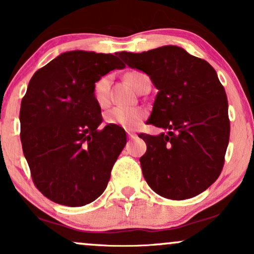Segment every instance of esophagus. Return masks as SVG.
I'll use <instances>...</instances> for the list:
<instances>
[{
  "label": "esophagus",
  "mask_w": 254,
  "mask_h": 254,
  "mask_svg": "<svg viewBox=\"0 0 254 254\" xmlns=\"http://www.w3.org/2000/svg\"><path fill=\"white\" fill-rule=\"evenodd\" d=\"M127 137H129V138H135L136 137V133L132 132V131H127Z\"/></svg>",
  "instance_id": "1"
}]
</instances>
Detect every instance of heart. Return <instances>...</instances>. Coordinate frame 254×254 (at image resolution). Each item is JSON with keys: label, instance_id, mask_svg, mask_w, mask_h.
Here are the masks:
<instances>
[{"label": "heart", "instance_id": "heart-1", "mask_svg": "<svg viewBox=\"0 0 254 254\" xmlns=\"http://www.w3.org/2000/svg\"><path fill=\"white\" fill-rule=\"evenodd\" d=\"M142 71H131L127 80L137 89L139 80L144 76ZM93 99L98 106L105 107L110 103V76L100 77L93 86ZM147 116V111L136 106H115L105 113V122L109 125L121 127L124 129H136Z\"/></svg>", "mask_w": 254, "mask_h": 254}]
</instances>
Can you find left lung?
<instances>
[{
  "mask_svg": "<svg viewBox=\"0 0 254 254\" xmlns=\"http://www.w3.org/2000/svg\"><path fill=\"white\" fill-rule=\"evenodd\" d=\"M119 57L149 75L159 92L147 123L168 130L138 135L147 143L139 159L145 182L168 199L202 193L222 172L230 132L228 100L215 69L172 45Z\"/></svg>",
  "mask_w": 254,
  "mask_h": 254,
  "instance_id": "obj_1",
  "label": "left lung"
}]
</instances>
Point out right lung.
<instances>
[{"label": "right lung", "instance_id": "add662e5", "mask_svg": "<svg viewBox=\"0 0 254 254\" xmlns=\"http://www.w3.org/2000/svg\"><path fill=\"white\" fill-rule=\"evenodd\" d=\"M124 64L112 54L70 51L34 72L20 107V138L36 188L52 202L86 205L106 189L127 144L93 99L100 77Z\"/></svg>", "mask_w": 254, "mask_h": 254}]
</instances>
